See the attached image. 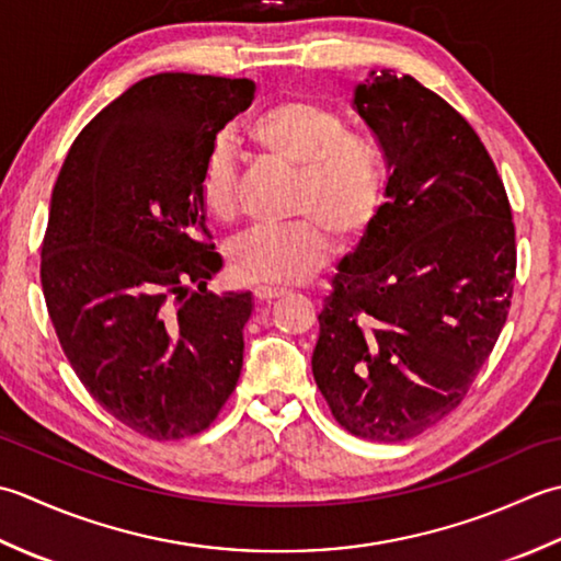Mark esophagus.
Masks as SVG:
<instances>
[{"mask_svg": "<svg viewBox=\"0 0 561 561\" xmlns=\"http://www.w3.org/2000/svg\"><path fill=\"white\" fill-rule=\"evenodd\" d=\"M285 293H288V288H280V285H256L254 288V297L259 302H271L276 297H283Z\"/></svg>", "mask_w": 561, "mask_h": 561, "instance_id": "obj_1", "label": "esophagus"}]
</instances>
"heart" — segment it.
Here are the masks:
<instances>
[{"label": "heart", "mask_w": 561, "mask_h": 561, "mask_svg": "<svg viewBox=\"0 0 561 561\" xmlns=\"http://www.w3.org/2000/svg\"><path fill=\"white\" fill-rule=\"evenodd\" d=\"M244 140L273 162L297 169L295 213L305 217L239 234L227 251L230 271L242 283H300L327 264L331 230L353 242L380 210L382 152L370 137L348 133L341 113L310 99L278 101L256 113ZM198 201L215 220L237 215V157L230 142H215L205 154Z\"/></svg>", "instance_id": "heart-1"}]
</instances>
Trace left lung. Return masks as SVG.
I'll use <instances>...</instances> for the list:
<instances>
[{
    "mask_svg": "<svg viewBox=\"0 0 561 561\" xmlns=\"http://www.w3.org/2000/svg\"><path fill=\"white\" fill-rule=\"evenodd\" d=\"M353 111L390 176L319 312L314 382L353 436L414 438L462 402L516 278L504 184L472 125L414 77L370 72Z\"/></svg>",
    "mask_w": 561,
    "mask_h": 561,
    "instance_id": "8db88e82",
    "label": "left lung"
}]
</instances>
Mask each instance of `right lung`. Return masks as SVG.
I'll use <instances>...</instances> for the list:
<instances>
[{"mask_svg": "<svg viewBox=\"0 0 561 561\" xmlns=\"http://www.w3.org/2000/svg\"><path fill=\"white\" fill-rule=\"evenodd\" d=\"M251 79L164 72L91 118L50 198L41 283L55 334L89 394L152 440L208 428L242 373L254 297L208 293L198 174Z\"/></svg>", "mask_w": 561, "mask_h": 561, "instance_id": "obj_1", "label": "right lung"}]
</instances>
